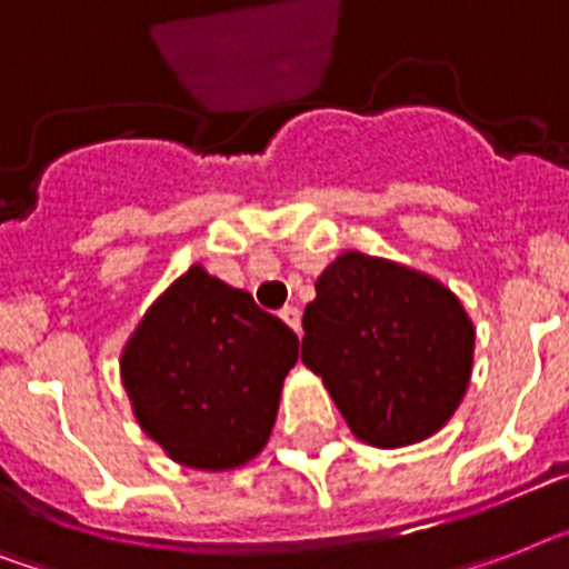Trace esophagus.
Wrapping results in <instances>:
<instances>
[{
	"instance_id": "34e87169",
	"label": "esophagus",
	"mask_w": 569,
	"mask_h": 569,
	"mask_svg": "<svg viewBox=\"0 0 569 569\" xmlns=\"http://www.w3.org/2000/svg\"><path fill=\"white\" fill-rule=\"evenodd\" d=\"M279 317L284 319L290 328H293L296 335H299V328H302V313H299V308H293V305H284Z\"/></svg>"
}]
</instances>
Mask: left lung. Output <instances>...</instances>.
Segmentation results:
<instances>
[{
  "label": "left lung",
  "instance_id": "8db88e82",
  "mask_svg": "<svg viewBox=\"0 0 569 569\" xmlns=\"http://www.w3.org/2000/svg\"><path fill=\"white\" fill-rule=\"evenodd\" d=\"M302 328V363L375 448L439 433L471 380L473 322L462 302L387 258L342 252L317 279Z\"/></svg>",
  "mask_w": 569,
  "mask_h": 569
}]
</instances>
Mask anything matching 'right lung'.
<instances>
[{
	"label": "right lung",
	"mask_w": 569,
	"mask_h": 569,
	"mask_svg": "<svg viewBox=\"0 0 569 569\" xmlns=\"http://www.w3.org/2000/svg\"><path fill=\"white\" fill-rule=\"evenodd\" d=\"M296 360L299 340L279 317L194 264L130 335L121 383L139 427L173 462L229 471L267 445Z\"/></svg>",
	"instance_id": "right-lung-1"
}]
</instances>
